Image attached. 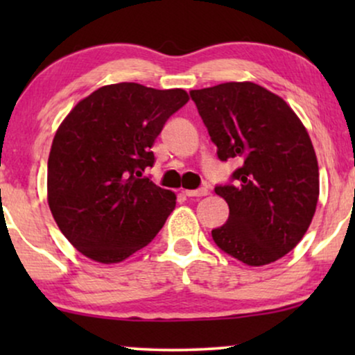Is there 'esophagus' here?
<instances>
[{
  "label": "esophagus",
  "mask_w": 355,
  "mask_h": 355,
  "mask_svg": "<svg viewBox=\"0 0 355 355\" xmlns=\"http://www.w3.org/2000/svg\"><path fill=\"white\" fill-rule=\"evenodd\" d=\"M182 192L186 193L187 197H205V196H208V191L205 187L197 189V191H182Z\"/></svg>",
  "instance_id": "esophagus-1"
}]
</instances>
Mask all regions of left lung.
I'll return each mask as SVG.
<instances>
[{
  "instance_id": "8db88e82",
  "label": "left lung",
  "mask_w": 355,
  "mask_h": 355,
  "mask_svg": "<svg viewBox=\"0 0 355 355\" xmlns=\"http://www.w3.org/2000/svg\"><path fill=\"white\" fill-rule=\"evenodd\" d=\"M221 162L241 168L234 184L216 186L230 207L211 231L227 255L263 266L294 249L307 232L320 193L312 140L293 108L254 82H226L191 92Z\"/></svg>"
}]
</instances>
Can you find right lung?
<instances>
[{
  "instance_id": "1",
  "label": "right lung",
  "mask_w": 355,
  "mask_h": 355,
  "mask_svg": "<svg viewBox=\"0 0 355 355\" xmlns=\"http://www.w3.org/2000/svg\"><path fill=\"white\" fill-rule=\"evenodd\" d=\"M189 101L182 89L135 82L100 87L58 128L48 157V205L66 239L98 263H119L152 242L176 193L142 173L164 123Z\"/></svg>"
}]
</instances>
